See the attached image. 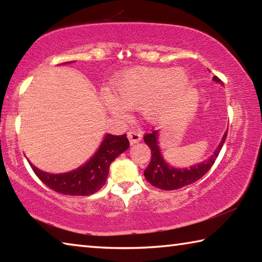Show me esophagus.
<instances>
[{"label":"esophagus","instance_id":"34e87169","mask_svg":"<svg viewBox=\"0 0 262 262\" xmlns=\"http://www.w3.org/2000/svg\"><path fill=\"white\" fill-rule=\"evenodd\" d=\"M127 136H128V140H129L130 144H134L137 143V142H140L142 140V134L139 130H129L127 133Z\"/></svg>","mask_w":262,"mask_h":262}]
</instances>
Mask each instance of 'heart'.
Returning a JSON list of instances; mask_svg holds the SVG:
<instances>
[{
    "label": "heart",
    "mask_w": 262,
    "mask_h": 262,
    "mask_svg": "<svg viewBox=\"0 0 262 262\" xmlns=\"http://www.w3.org/2000/svg\"><path fill=\"white\" fill-rule=\"evenodd\" d=\"M188 84V75L181 68H134L122 74L113 85V97H107L108 108L118 115L125 107L142 108L149 119L163 114Z\"/></svg>",
    "instance_id": "b5f03b06"
}]
</instances>
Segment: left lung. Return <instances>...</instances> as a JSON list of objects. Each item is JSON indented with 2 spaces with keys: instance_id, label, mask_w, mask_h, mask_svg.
Masks as SVG:
<instances>
[{
  "instance_id": "obj_1",
  "label": "left lung",
  "mask_w": 262,
  "mask_h": 262,
  "mask_svg": "<svg viewBox=\"0 0 262 262\" xmlns=\"http://www.w3.org/2000/svg\"><path fill=\"white\" fill-rule=\"evenodd\" d=\"M212 79L217 83H222L221 79L217 76H214ZM227 134L228 132L225 133L220 145L209 159L200 163L199 165L190 166L189 168H174L168 166L163 159L161 151H159V147L157 144L158 132L152 130L148 133V134H144L143 140L145 144H148V147L151 150V161H150L148 167L144 171L145 179L154 187L164 190L179 189L184 187V186L195 183V181L202 178L210 170V167L214 165L216 158L219 156L222 147H223L225 139H227Z\"/></svg>"
}]
</instances>
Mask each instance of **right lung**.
Instances as JSON below:
<instances>
[{
  "mask_svg": "<svg viewBox=\"0 0 262 262\" xmlns=\"http://www.w3.org/2000/svg\"><path fill=\"white\" fill-rule=\"evenodd\" d=\"M129 148L127 135L105 136L98 151L90 161L77 170L62 174H51L40 171L30 163L35 176L47 187L64 195H85L95 194L103 187L107 179L110 165L119 155Z\"/></svg>",
  "mask_w": 262,
  "mask_h": 262,
  "instance_id": "obj_1",
  "label": "right lung"
}]
</instances>
